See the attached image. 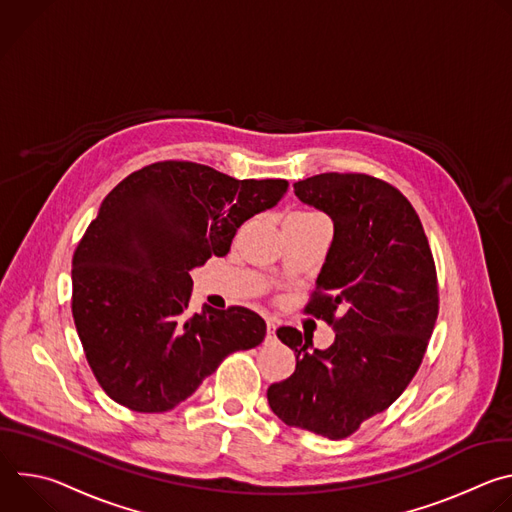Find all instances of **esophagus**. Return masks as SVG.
Wrapping results in <instances>:
<instances>
[{
	"instance_id": "esophagus-1",
	"label": "esophagus",
	"mask_w": 512,
	"mask_h": 512,
	"mask_svg": "<svg viewBox=\"0 0 512 512\" xmlns=\"http://www.w3.org/2000/svg\"><path fill=\"white\" fill-rule=\"evenodd\" d=\"M275 328H277L275 320H267V340H273V336H275Z\"/></svg>"
}]
</instances>
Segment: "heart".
Returning a JSON list of instances; mask_svg holds the SVG:
<instances>
[{
    "label": "heart",
    "instance_id": "obj_1",
    "mask_svg": "<svg viewBox=\"0 0 512 512\" xmlns=\"http://www.w3.org/2000/svg\"><path fill=\"white\" fill-rule=\"evenodd\" d=\"M294 214H314V212H294Z\"/></svg>",
    "mask_w": 512,
    "mask_h": 512
}]
</instances>
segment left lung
<instances>
[{
	"label": "left lung",
	"instance_id": "8db88e82",
	"mask_svg": "<svg viewBox=\"0 0 512 512\" xmlns=\"http://www.w3.org/2000/svg\"><path fill=\"white\" fill-rule=\"evenodd\" d=\"M294 192L334 223L304 312L328 322L336 338L310 352L312 338L279 328L296 371L267 389V401L285 425L342 440L415 377L440 310L437 273L415 208L389 182L328 172L296 182Z\"/></svg>",
	"mask_w": 512,
	"mask_h": 512
}]
</instances>
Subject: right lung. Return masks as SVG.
I'll list each match as a JSON object with an SVG mask.
<instances>
[{
    "mask_svg": "<svg viewBox=\"0 0 512 512\" xmlns=\"http://www.w3.org/2000/svg\"><path fill=\"white\" fill-rule=\"evenodd\" d=\"M287 180H237L156 162L101 202L72 255V318L103 391L137 413L186 401L218 364L263 342L249 308L188 314L190 269L225 257L237 229L279 202Z\"/></svg>",
    "mask_w": 512,
    "mask_h": 512,
    "instance_id": "1",
    "label": "right lung"
}]
</instances>
